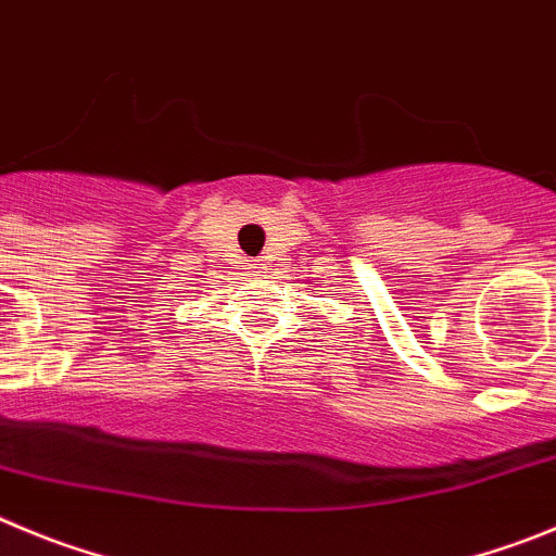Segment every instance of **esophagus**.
Returning a JSON list of instances; mask_svg holds the SVG:
<instances>
[{
  "label": "esophagus",
  "instance_id": "obj_1",
  "mask_svg": "<svg viewBox=\"0 0 556 556\" xmlns=\"http://www.w3.org/2000/svg\"><path fill=\"white\" fill-rule=\"evenodd\" d=\"M249 268H252V271L257 274V271H263V268H266V263H260V260H252V263H249Z\"/></svg>",
  "mask_w": 556,
  "mask_h": 556
}]
</instances>
